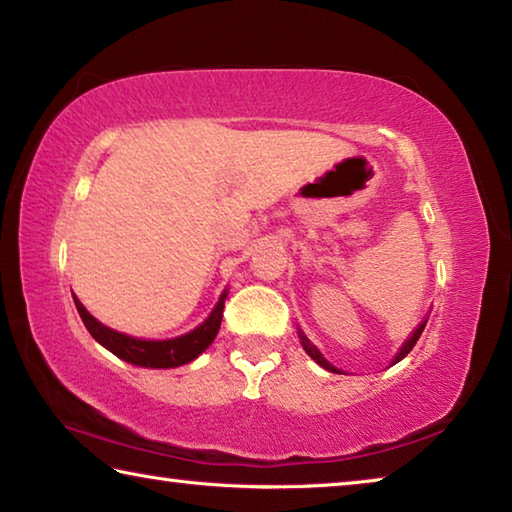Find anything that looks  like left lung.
Masks as SVG:
<instances>
[{
  "instance_id": "obj_1",
  "label": "left lung",
  "mask_w": 512,
  "mask_h": 512,
  "mask_svg": "<svg viewBox=\"0 0 512 512\" xmlns=\"http://www.w3.org/2000/svg\"><path fill=\"white\" fill-rule=\"evenodd\" d=\"M424 325H427V320H422V323L418 325V327H415L413 329V334L409 336V339H406V343L402 345V348H400V352H397V357L393 359V363H397V361H402L404 357H406V354H409L411 350H413V345L415 343H418V339H420V334H422V329H424ZM300 343H302V348H305V352L309 354V357L311 359H314L316 363H318V366H323L325 370H329V372H339V370H336L334 366H332V363H327L325 359H323V354H320L318 352V348H316V345H311V341L307 339V336L305 334H302L300 332Z\"/></svg>"
}]
</instances>
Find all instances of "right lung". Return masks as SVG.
I'll use <instances>...</instances> for the list:
<instances>
[{"mask_svg":"<svg viewBox=\"0 0 512 512\" xmlns=\"http://www.w3.org/2000/svg\"><path fill=\"white\" fill-rule=\"evenodd\" d=\"M225 296H228V293H223L219 298L214 311L207 316L203 325H198L185 336H178V339H169V341H142V339H133V336L119 334L115 329L101 325L97 318H92L76 298H74V305L79 309L83 325L88 327L92 339L99 341L103 348H108L112 354H117L119 359L135 363V366H144V368H176V366H183V363L194 361L198 354H201L207 345L214 341V336L221 327Z\"/></svg>","mask_w":512,"mask_h":512,"instance_id":"add662e5","label":"right lung"}]
</instances>
